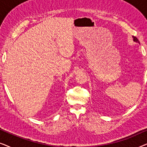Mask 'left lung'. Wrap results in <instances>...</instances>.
I'll list each match as a JSON object with an SVG mask.
<instances>
[{
	"instance_id": "8db88e82",
	"label": "left lung",
	"mask_w": 147,
	"mask_h": 147,
	"mask_svg": "<svg viewBox=\"0 0 147 147\" xmlns=\"http://www.w3.org/2000/svg\"><path fill=\"white\" fill-rule=\"evenodd\" d=\"M132 37H133V41L134 42H136V43H140V42H139V41H138V39H137V38H136V37H134V36H132Z\"/></svg>"
}]
</instances>
